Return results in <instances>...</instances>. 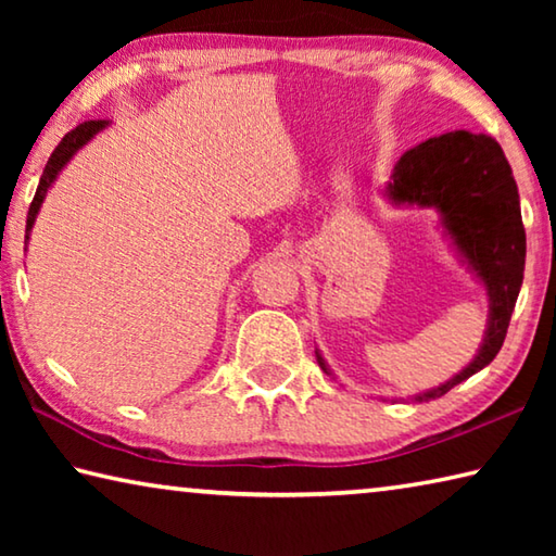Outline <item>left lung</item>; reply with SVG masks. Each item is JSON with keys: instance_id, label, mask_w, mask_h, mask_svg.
I'll list each match as a JSON object with an SVG mask.
<instances>
[{"instance_id": "1", "label": "left lung", "mask_w": 556, "mask_h": 556, "mask_svg": "<svg viewBox=\"0 0 556 556\" xmlns=\"http://www.w3.org/2000/svg\"><path fill=\"white\" fill-rule=\"evenodd\" d=\"M392 203H417L441 213L446 232L491 296V318L473 363L414 400L429 402L483 370L501 351L522 287L525 228L520 195L501 144L485 135L448 131L404 152L388 184ZM318 365L328 372L324 357Z\"/></svg>"}]
</instances>
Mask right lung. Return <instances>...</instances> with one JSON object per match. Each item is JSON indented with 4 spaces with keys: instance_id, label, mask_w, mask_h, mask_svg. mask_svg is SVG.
<instances>
[{
    "instance_id": "add662e5",
    "label": "right lung",
    "mask_w": 556,
    "mask_h": 556,
    "mask_svg": "<svg viewBox=\"0 0 556 556\" xmlns=\"http://www.w3.org/2000/svg\"><path fill=\"white\" fill-rule=\"evenodd\" d=\"M102 127H108V119H88V122H83V125L71 129L68 135H65V137L61 139V144L53 149L49 164H46L43 174H41L39 188H36L34 201H31V205H29V215H26V238H24V242H29V230L34 228L36 213H39L41 203H43V195H46V191H49V188H51V184L55 181V176H59L61 168L71 162V156H73L75 152H78V149H80L83 144H88L90 139L96 137Z\"/></svg>"
}]
</instances>
